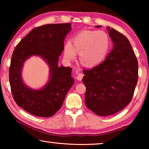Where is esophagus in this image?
Here are the masks:
<instances>
[{
    "label": "esophagus",
    "instance_id": "34e87169",
    "mask_svg": "<svg viewBox=\"0 0 149 149\" xmlns=\"http://www.w3.org/2000/svg\"><path fill=\"white\" fill-rule=\"evenodd\" d=\"M84 74H81V73H79V74H78V75H77L76 77V79L78 80V81H81L82 79V78L84 77Z\"/></svg>",
    "mask_w": 149,
    "mask_h": 149
}]
</instances>
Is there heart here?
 <instances>
[{
	"label": "heart",
	"mask_w": 149,
	"mask_h": 149,
	"mask_svg": "<svg viewBox=\"0 0 149 149\" xmlns=\"http://www.w3.org/2000/svg\"><path fill=\"white\" fill-rule=\"evenodd\" d=\"M71 42L64 45L65 58L74 60L78 52L80 62L86 67L95 66L104 61L110 47L109 37L103 31H83L75 35Z\"/></svg>",
	"instance_id": "obj_1"
}]
</instances>
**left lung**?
I'll use <instances>...</instances> for the list:
<instances>
[{
    "label": "left lung",
    "instance_id": "1",
    "mask_svg": "<svg viewBox=\"0 0 149 149\" xmlns=\"http://www.w3.org/2000/svg\"><path fill=\"white\" fill-rule=\"evenodd\" d=\"M107 29L112 50L104 62L83 71L85 103L100 116L114 114L129 104L138 80V62L129 40L114 29Z\"/></svg>",
    "mask_w": 149,
    "mask_h": 149
}]
</instances>
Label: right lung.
<instances>
[{
	"mask_svg": "<svg viewBox=\"0 0 149 149\" xmlns=\"http://www.w3.org/2000/svg\"><path fill=\"white\" fill-rule=\"evenodd\" d=\"M71 30L70 23L43 25L33 29L15 48L9 69L11 91L18 107L30 114L42 118L53 116L74 84L72 68L58 65L64 39ZM33 56L41 57L49 68V79L40 90L27 86L22 79L24 63Z\"/></svg>",
	"mask_w": 149,
	"mask_h": 149,
	"instance_id": "1",
	"label": "right lung"
}]
</instances>
